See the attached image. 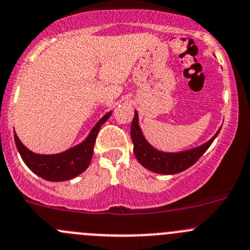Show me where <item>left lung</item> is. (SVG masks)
<instances>
[{
  "label": "left lung",
  "mask_w": 250,
  "mask_h": 250,
  "mask_svg": "<svg viewBox=\"0 0 250 250\" xmlns=\"http://www.w3.org/2000/svg\"><path fill=\"white\" fill-rule=\"evenodd\" d=\"M221 128H219L211 139L197 147L190 148L180 152H163L153 147L144 137L141 128L139 125V116L137 111H134V118L130 125V137L134 144V155L137 160L143 167L157 174H166V175H172L186 170L191 166L197 162L198 158L208 150L214 139L218 137Z\"/></svg>",
  "instance_id": "8db88e82"
}]
</instances>
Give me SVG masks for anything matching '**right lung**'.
I'll return each mask as SVG.
<instances>
[{"label":"right lung","mask_w":250,"mask_h":250,"mask_svg":"<svg viewBox=\"0 0 250 250\" xmlns=\"http://www.w3.org/2000/svg\"><path fill=\"white\" fill-rule=\"evenodd\" d=\"M112 111L103 116L97 125L93 127L88 137L78 145L64 152L55 155H40L30 151L24 144L19 140L14 133V140L18 151L21 156L25 165L30 168L36 175L48 181H66L76 178L81 173L84 172L89 166L93 156L95 139L99 133L100 127L106 122Z\"/></svg>","instance_id":"obj_1"}]
</instances>
